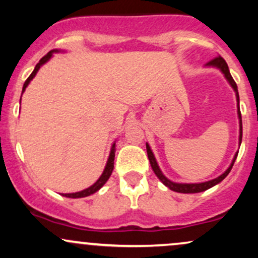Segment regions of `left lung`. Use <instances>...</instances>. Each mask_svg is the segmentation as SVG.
Masks as SVG:
<instances>
[{
  "label": "left lung",
  "mask_w": 258,
  "mask_h": 258,
  "mask_svg": "<svg viewBox=\"0 0 258 258\" xmlns=\"http://www.w3.org/2000/svg\"><path fill=\"white\" fill-rule=\"evenodd\" d=\"M205 67L216 68V69L220 70V72L224 75V78H226L228 84L230 85V87H232L234 92H235L236 106H238V119H239V147H240L241 138H242V121H241L240 108H239L238 87H236L235 81H234L232 75H230L229 69H228V65L226 63V60H224V59L222 58L221 55H217V57H216L215 59L210 60L209 63L205 65ZM147 153H148V158H149V161H150V166H152L154 173L156 174V177H158V178L161 180V182L164 183V184L166 185L168 189H171V190H173V191H177V193H183V194L200 193V191H205V190H207V189L212 188L214 185L218 184V183H221L222 180H223L228 176V173L230 172V170H232L234 162H235L236 156H238V152H236L235 155H234L233 160H232V162H230L229 167H228L223 173L220 174L218 177H216V178H214V179H210V180H206V182H201V183H177V182H172L171 179H168L167 177L165 176L164 173H162V171L160 170V167L158 165V161H156L155 156H154V153L152 152V148H150V146L148 143H147Z\"/></svg>",
  "instance_id": "8db88e82"
}]
</instances>
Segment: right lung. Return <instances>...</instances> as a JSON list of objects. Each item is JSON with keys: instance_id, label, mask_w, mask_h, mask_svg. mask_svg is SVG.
Here are the masks:
<instances>
[{"instance_id": "1", "label": "right lung", "mask_w": 258, "mask_h": 258, "mask_svg": "<svg viewBox=\"0 0 258 258\" xmlns=\"http://www.w3.org/2000/svg\"><path fill=\"white\" fill-rule=\"evenodd\" d=\"M58 52H61V51H60V49H53V51H51V52L47 53V54L44 55L43 58H41V60L38 61V63L36 64V67H35L34 72L31 73V75L29 76L28 80H26V81H25L24 86H23V92H22V94L24 93V91L26 90V87H28V85L30 84L31 80L34 79L35 76H36V74H37L38 70H40V68L42 67L43 64H46L47 61H48L49 59L52 58L53 53H58ZM115 150H116V149H115V142H114V143H112V146H111L110 154H109V158H108V161H106V165H105V167H104V171H103V173L100 174V177H99L98 179H97V182H96V183H93V184H92L91 186H88V188H86V189H84V190H81V191H76V193L61 194V195H63V197H67V198H73V199H78V198H85V197H88V195L94 194V193H96V191H98L99 189L102 188V186L105 184L106 180H108V179H109V177L111 176L112 170H114Z\"/></svg>"}]
</instances>
